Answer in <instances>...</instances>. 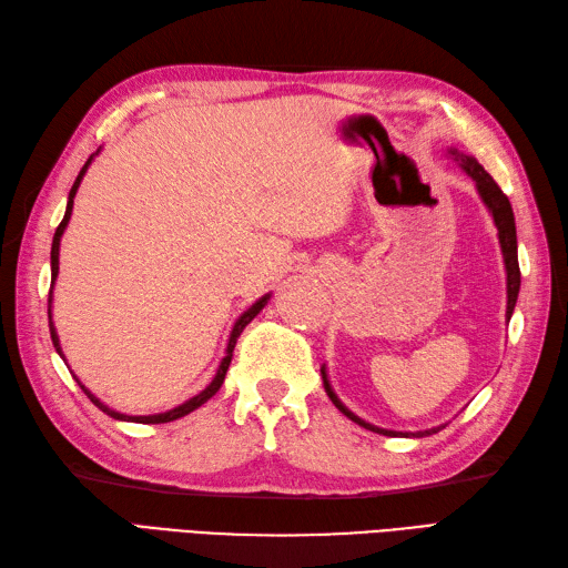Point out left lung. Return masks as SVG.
Wrapping results in <instances>:
<instances>
[{
	"label": "left lung",
	"mask_w": 568,
	"mask_h": 568,
	"mask_svg": "<svg viewBox=\"0 0 568 568\" xmlns=\"http://www.w3.org/2000/svg\"><path fill=\"white\" fill-rule=\"evenodd\" d=\"M448 154L460 163V169L475 180L477 185V192L481 202L487 204L489 214L494 216V224L496 229H499V243H501V253H504V265H506V294H508V303H506V317L510 321V315H514V308H516V301H518V292H520V267H518V239H516V219H514V210H510V202L508 197L501 192V187L496 185V180L481 169V165L477 163L475 156H465L460 154V151L450 149ZM323 373V385H325V393L327 397L332 399V405H335L344 417H349L352 422H356L358 426L368 428V432H376V434H383V436H414V438H422V436H432V434H438L440 428H446V424L440 426H434V428H426V432H417V434H403V432H390V428H381V426H373L368 422H364L362 417H356V414L352 409L344 407L339 403V397L335 395V390H332V385L327 381V371L325 366L321 368Z\"/></svg>",
	"instance_id": "obj_1"
}]
</instances>
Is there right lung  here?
<instances>
[{
    "label": "right lung",
    "mask_w": 568,
    "mask_h": 568,
    "mask_svg": "<svg viewBox=\"0 0 568 568\" xmlns=\"http://www.w3.org/2000/svg\"><path fill=\"white\" fill-rule=\"evenodd\" d=\"M95 154H99V151H95ZM95 154H91L89 156V161L84 163V169L79 171V175H77V180H74V185H72V190H69V200H67V212H64V219L60 221V226H58V231H54V239H52V251H50V270H52V282H50V296H48V321H50V337H52V344H54V349H58V354L64 358V354H62V347H60V337H58V332H54V325H52V286H54V280H58V270H60V239H62V233H64V229H67V224H69V216H72V206H74V197H77V190H79V185H81V178L87 175V169L91 165V161H93V156ZM267 301H270V294H265L262 296L260 301H255L251 308H247L239 321H236V325H233V329H231V337H229V344H226V356L221 358V364H219V368H216V376L212 378V383L206 385V388L202 390V393H197L195 397H190V399H185L183 405H178V407H173V409H169V412H161V414H146V417H130V414H120V412H115V409H110L108 405H103L99 397L95 395H91V390L89 388H84V385H81V381L77 378V383L81 385V390L87 393V397L91 399V403L99 407V409H103L108 417H113V419H120V422H136V424H165V422H173V419H180V417H185V414H190V412H195L197 407H202L206 399L210 397H214L216 395V390L221 388V383H224V378H226V371H229V364H231V358H233V347H236V342H239V337H241V332L245 329V325L253 321V317L267 306ZM67 362V358H64Z\"/></svg>",
    "instance_id": "obj_1"
}]
</instances>
